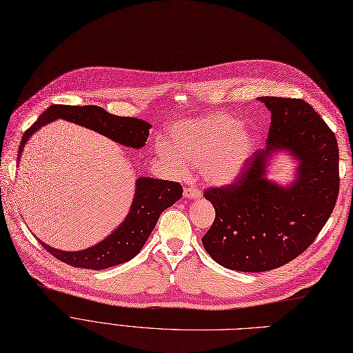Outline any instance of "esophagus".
Returning a JSON list of instances; mask_svg holds the SVG:
<instances>
[{"label": "esophagus", "instance_id": "34e87169", "mask_svg": "<svg viewBox=\"0 0 353 353\" xmlns=\"http://www.w3.org/2000/svg\"><path fill=\"white\" fill-rule=\"evenodd\" d=\"M183 195H185L190 199H196V198L201 196V191L195 187H185V188H183Z\"/></svg>", "mask_w": 353, "mask_h": 353}]
</instances>
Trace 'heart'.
Instances as JSON below:
<instances>
[{
	"instance_id": "b5f03b06",
	"label": "heart",
	"mask_w": 353,
	"mask_h": 353,
	"mask_svg": "<svg viewBox=\"0 0 353 353\" xmlns=\"http://www.w3.org/2000/svg\"><path fill=\"white\" fill-rule=\"evenodd\" d=\"M241 126L237 117L227 113L201 116L174 125L166 143L158 142L157 150L176 170L183 168V159L203 166L208 181L225 183L239 175L253 150V138Z\"/></svg>"
}]
</instances>
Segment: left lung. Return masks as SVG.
Returning a JSON list of instances; mask_svg holds the SVG:
<instances>
[{
  "label": "left lung",
  "mask_w": 353,
  "mask_h": 353,
  "mask_svg": "<svg viewBox=\"0 0 353 353\" xmlns=\"http://www.w3.org/2000/svg\"><path fill=\"white\" fill-rule=\"evenodd\" d=\"M272 112L267 148L248 158L236 181L204 191L215 220L203 237L207 253L237 272L273 270L305 253L321 232L339 194V148L332 129L301 99L264 96ZM301 161L294 185L264 178L272 150Z\"/></svg>",
  "instance_id": "obj_1"
}]
</instances>
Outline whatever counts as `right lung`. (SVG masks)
Here are the masks:
<instances>
[{"label": "right lung", "mask_w": 353, "mask_h": 353, "mask_svg": "<svg viewBox=\"0 0 353 353\" xmlns=\"http://www.w3.org/2000/svg\"><path fill=\"white\" fill-rule=\"evenodd\" d=\"M59 117L93 129L114 142L135 149L145 145L150 128L149 123L137 119V117L116 116L99 106L53 105L41 113L39 119L26 130L19 148L17 161L20 159L24 145L32 133L46 123L59 119ZM181 196L182 187L179 182L139 178L129 215L108 239L81 251H61L41 241L40 244L53 257L72 267L102 270V268L126 263L139 253L149 234L152 232L158 223L162 211L171 207Z\"/></svg>", "instance_id": "right-lung-1"}]
</instances>
